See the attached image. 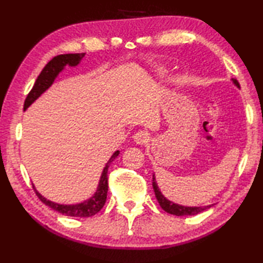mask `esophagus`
Instances as JSON below:
<instances>
[{"instance_id":"34e87169","label":"esophagus","mask_w":263,"mask_h":263,"mask_svg":"<svg viewBox=\"0 0 263 263\" xmlns=\"http://www.w3.org/2000/svg\"><path fill=\"white\" fill-rule=\"evenodd\" d=\"M135 141L139 144H144L149 141V133L146 131H138L135 136Z\"/></svg>"}]
</instances>
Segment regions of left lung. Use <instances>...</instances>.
Masks as SVG:
<instances>
[{"label": "left lung", "instance_id": "1", "mask_svg": "<svg viewBox=\"0 0 263 263\" xmlns=\"http://www.w3.org/2000/svg\"><path fill=\"white\" fill-rule=\"evenodd\" d=\"M234 83H235L237 87H239V83H238L237 80H234ZM153 186H154V190H155L156 198H157L160 206L163 208V210H165L166 212H168V214L175 215V216L197 215V214H200V212H202V211L206 210L211 206V205H206V206H184V205L176 204L174 202H172V201L167 200L164 197V195L161 194V192L159 191V189L157 186V183H156V180H155V176L153 178Z\"/></svg>", "mask_w": 263, "mask_h": 263}]
</instances>
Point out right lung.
<instances>
[{
  "label": "right lung",
  "mask_w": 263,
  "mask_h": 263,
  "mask_svg": "<svg viewBox=\"0 0 263 263\" xmlns=\"http://www.w3.org/2000/svg\"><path fill=\"white\" fill-rule=\"evenodd\" d=\"M83 57H85V53L61 54V55H58V57H54L45 65V68L43 69L41 74H39L36 79L35 85H33V87L31 88L29 93L27 95L24 108L27 109L29 107V106L35 102V100L41 96V95L45 91L49 86L52 85L55 77L59 74V72L62 70L66 64L74 66L80 62V60ZM117 156H119V152H115L114 155L109 158L108 163L106 164L105 168L103 171L102 177H100V182H99L96 193H95V195H92L90 199L85 201V202L79 203V204H70V205L59 204L42 197V195L36 191L35 186L32 185L33 191L36 192L38 199L41 200L43 203L51 206L53 210L60 212V214L65 215V216H71V217H91L102 210V208L106 202V198H107V191H108V176H107L108 167L111 161H113Z\"/></svg>",
  "instance_id": "add662e5"
}]
</instances>
